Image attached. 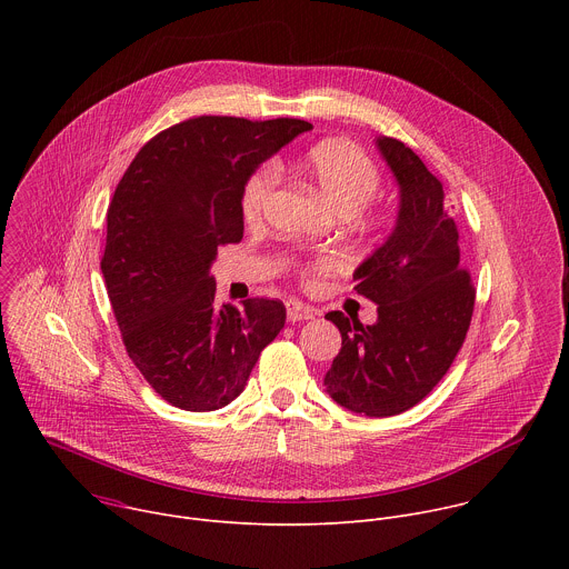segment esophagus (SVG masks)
Returning a JSON list of instances; mask_svg holds the SVG:
<instances>
[{
  "label": "esophagus",
  "instance_id": "1",
  "mask_svg": "<svg viewBox=\"0 0 569 569\" xmlns=\"http://www.w3.org/2000/svg\"><path fill=\"white\" fill-rule=\"evenodd\" d=\"M286 310H288V321H303V319H315V308H310V306H306V303H301V301H288L286 303Z\"/></svg>",
  "mask_w": 569,
  "mask_h": 569
}]
</instances>
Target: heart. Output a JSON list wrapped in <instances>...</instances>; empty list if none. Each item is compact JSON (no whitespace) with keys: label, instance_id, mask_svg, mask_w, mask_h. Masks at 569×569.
Returning <instances> with one entry per match:
<instances>
[{"label":"heart","instance_id":"obj_1","mask_svg":"<svg viewBox=\"0 0 569 569\" xmlns=\"http://www.w3.org/2000/svg\"><path fill=\"white\" fill-rule=\"evenodd\" d=\"M303 171L317 184L321 196L338 211H353L365 220H378L382 211L371 204V196L380 184L376 161L349 139H327L312 146L303 157ZM277 173L272 167H259L242 184L240 216L248 224H259L266 218ZM333 259H319L306 272V283L317 286L321 277L333 270Z\"/></svg>","mask_w":569,"mask_h":569}]
</instances>
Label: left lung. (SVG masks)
<instances>
[{"label":"left lung","mask_w":569,"mask_h":569,"mask_svg":"<svg viewBox=\"0 0 569 569\" xmlns=\"http://www.w3.org/2000/svg\"><path fill=\"white\" fill-rule=\"evenodd\" d=\"M376 146L391 169L400 204L396 227L353 272L358 295L378 303L371 327L333 310L342 349L323 376L329 396L365 417L415 408L450 369L475 306L472 277L459 263V231L443 184L421 157L391 137Z\"/></svg>","instance_id":"8db88e82"}]
</instances>
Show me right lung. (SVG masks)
Wrapping results in <instances>:
<instances>
[{
	"label": "right lung",
	"mask_w": 569,
	"mask_h": 569,
	"mask_svg": "<svg viewBox=\"0 0 569 569\" xmlns=\"http://www.w3.org/2000/svg\"><path fill=\"white\" fill-rule=\"evenodd\" d=\"M312 126L196 117L154 134L108 207L101 259L126 351L187 412H213L248 385L286 323L279 299L216 303L218 248L242 238L240 191L261 161Z\"/></svg>",
	"instance_id": "right-lung-1"
}]
</instances>
